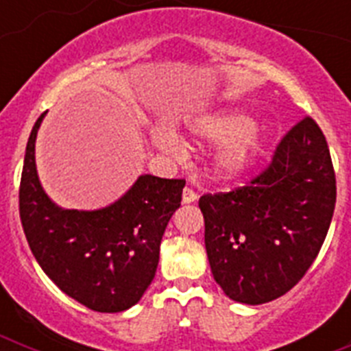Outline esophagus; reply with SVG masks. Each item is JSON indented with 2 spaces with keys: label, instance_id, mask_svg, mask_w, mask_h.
Listing matches in <instances>:
<instances>
[{
  "label": "esophagus",
  "instance_id": "esophagus-1",
  "mask_svg": "<svg viewBox=\"0 0 351 351\" xmlns=\"http://www.w3.org/2000/svg\"><path fill=\"white\" fill-rule=\"evenodd\" d=\"M197 198H198V195L195 193L191 188H188V186H186L184 191H182V204H193V202H197Z\"/></svg>",
  "mask_w": 351,
  "mask_h": 351
}]
</instances>
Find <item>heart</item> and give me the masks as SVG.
<instances>
[{
	"instance_id": "heart-1",
	"label": "heart",
	"mask_w": 351,
	"mask_h": 351,
	"mask_svg": "<svg viewBox=\"0 0 351 351\" xmlns=\"http://www.w3.org/2000/svg\"><path fill=\"white\" fill-rule=\"evenodd\" d=\"M253 130V119L241 110H226L198 119L193 133L200 141L225 144L216 154V172L225 179L241 178L250 172L260 156V138ZM160 144L172 153L182 151V142L176 135H161Z\"/></svg>"
}]
</instances>
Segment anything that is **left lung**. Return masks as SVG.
<instances>
[{"label": "left lung", "mask_w": 351, "mask_h": 351, "mask_svg": "<svg viewBox=\"0 0 351 351\" xmlns=\"http://www.w3.org/2000/svg\"><path fill=\"white\" fill-rule=\"evenodd\" d=\"M334 206L327 141L315 119L304 117L250 184L198 200L216 283L232 300L251 306L285 295L315 262Z\"/></svg>", "instance_id": "obj_1"}]
</instances>
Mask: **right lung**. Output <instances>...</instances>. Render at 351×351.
Listing matches in <instances>:
<instances>
[{"label":"right lung","instance_id":"right-lung-1","mask_svg":"<svg viewBox=\"0 0 351 351\" xmlns=\"http://www.w3.org/2000/svg\"><path fill=\"white\" fill-rule=\"evenodd\" d=\"M31 130L19 188V213L36 262L60 290L98 313H119L141 300L156 274L160 244L181 207L184 179L144 173L116 202L96 210L61 209L40 184Z\"/></svg>","mask_w":351,"mask_h":351}]
</instances>
